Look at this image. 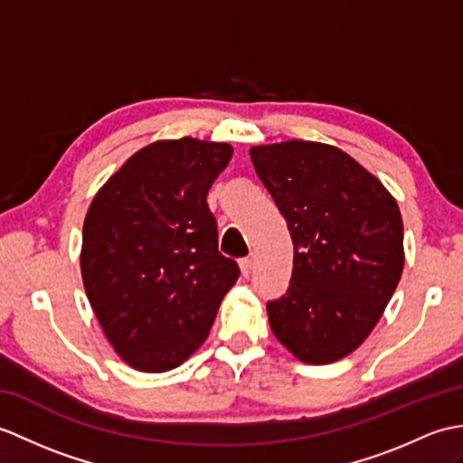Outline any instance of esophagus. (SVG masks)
Instances as JSON below:
<instances>
[{
  "label": "esophagus",
  "instance_id": "34e87169",
  "mask_svg": "<svg viewBox=\"0 0 463 463\" xmlns=\"http://www.w3.org/2000/svg\"><path fill=\"white\" fill-rule=\"evenodd\" d=\"M239 266H241V274H242L244 278H249L250 272H252V266H254L252 258H242V260L239 262Z\"/></svg>",
  "mask_w": 463,
  "mask_h": 463
}]
</instances>
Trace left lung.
I'll return each mask as SVG.
<instances>
[{
    "label": "left lung",
    "instance_id": "1",
    "mask_svg": "<svg viewBox=\"0 0 463 463\" xmlns=\"http://www.w3.org/2000/svg\"><path fill=\"white\" fill-rule=\"evenodd\" d=\"M294 242L286 296L268 302L276 339L307 364L347 357L371 335L404 268L401 209L343 149L306 139L250 147Z\"/></svg>",
    "mask_w": 463,
    "mask_h": 463
}]
</instances>
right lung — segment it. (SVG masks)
Segmentation results:
<instances>
[{"instance_id": "obj_1", "label": "right lung", "mask_w": 463, "mask_h": 463, "mask_svg": "<svg viewBox=\"0 0 463 463\" xmlns=\"http://www.w3.org/2000/svg\"><path fill=\"white\" fill-rule=\"evenodd\" d=\"M231 157L224 142L157 139L126 159L86 211L84 292L112 349L136 371L185 363L239 278L219 252L207 205Z\"/></svg>"}]
</instances>
